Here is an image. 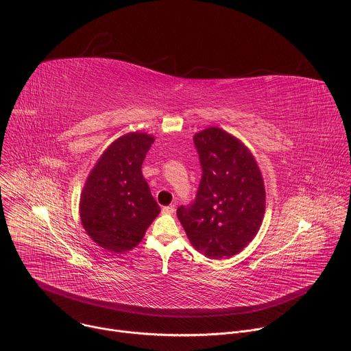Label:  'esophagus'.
Wrapping results in <instances>:
<instances>
[{
    "mask_svg": "<svg viewBox=\"0 0 351 351\" xmlns=\"http://www.w3.org/2000/svg\"><path fill=\"white\" fill-rule=\"evenodd\" d=\"M173 213H175V206H168V207H164V208H162V214L172 215Z\"/></svg>",
    "mask_w": 351,
    "mask_h": 351,
    "instance_id": "34e87169",
    "label": "esophagus"
}]
</instances>
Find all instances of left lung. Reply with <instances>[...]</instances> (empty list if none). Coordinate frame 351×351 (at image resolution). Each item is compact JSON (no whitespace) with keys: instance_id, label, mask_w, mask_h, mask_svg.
Returning <instances> with one entry per match:
<instances>
[{"instance_id":"8db88e82","label":"left lung","mask_w":351,"mask_h":351,"mask_svg":"<svg viewBox=\"0 0 351 351\" xmlns=\"http://www.w3.org/2000/svg\"><path fill=\"white\" fill-rule=\"evenodd\" d=\"M199 165L194 202L176 211L190 243L213 260L229 258L254 239L265 213L260 168L247 147L219 128L193 138Z\"/></svg>"}]
</instances>
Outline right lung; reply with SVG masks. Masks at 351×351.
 I'll use <instances>...</instances> for the list:
<instances>
[{"mask_svg":"<svg viewBox=\"0 0 351 351\" xmlns=\"http://www.w3.org/2000/svg\"><path fill=\"white\" fill-rule=\"evenodd\" d=\"M153 141V136L138 132L119 137L98 160L83 187L82 225L111 253L136 247L161 211L141 173Z\"/></svg>","mask_w":351,"mask_h":351,"instance_id":"obj_1","label":"right lung"}]
</instances>
